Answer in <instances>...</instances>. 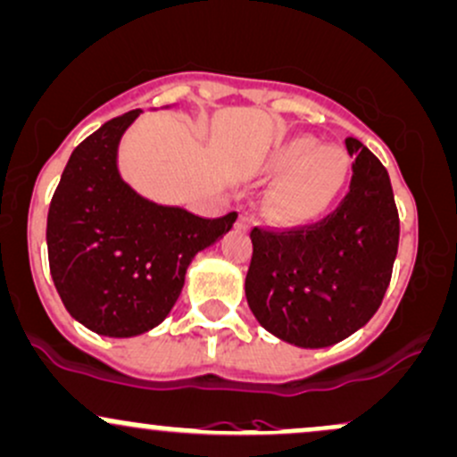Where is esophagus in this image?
I'll list each match as a JSON object with an SVG mask.
<instances>
[{
    "label": "esophagus",
    "mask_w": 457,
    "mask_h": 457,
    "mask_svg": "<svg viewBox=\"0 0 457 457\" xmlns=\"http://www.w3.org/2000/svg\"><path fill=\"white\" fill-rule=\"evenodd\" d=\"M238 225L240 228H252V217H249V214H240L238 217Z\"/></svg>",
    "instance_id": "esophagus-1"
}]
</instances>
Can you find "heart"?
Returning <instances> with one entry per match:
<instances>
[{"label":"heart","instance_id":"heart-1","mask_svg":"<svg viewBox=\"0 0 457 457\" xmlns=\"http://www.w3.org/2000/svg\"><path fill=\"white\" fill-rule=\"evenodd\" d=\"M279 171H290L278 190L279 212L293 220L319 217L343 187L345 162L332 147H314L297 138L278 149L273 158Z\"/></svg>","mask_w":457,"mask_h":457}]
</instances>
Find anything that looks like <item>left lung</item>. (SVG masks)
Listing matches in <instances>:
<instances>
[{
	"instance_id": "left-lung-1",
	"label": "left lung",
	"mask_w": 457,
	"mask_h": 457,
	"mask_svg": "<svg viewBox=\"0 0 457 457\" xmlns=\"http://www.w3.org/2000/svg\"><path fill=\"white\" fill-rule=\"evenodd\" d=\"M351 182L317 223L252 229L245 293L264 329L305 349L329 347L378 312L399 249V212L388 171L347 138Z\"/></svg>"
}]
</instances>
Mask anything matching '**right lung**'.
I'll return each mask as SVG.
<instances>
[{"mask_svg": "<svg viewBox=\"0 0 457 457\" xmlns=\"http://www.w3.org/2000/svg\"><path fill=\"white\" fill-rule=\"evenodd\" d=\"M140 114L110 119L73 149L49 204L47 253L64 308L93 332L128 338L171 312L195 253L238 212L204 219L143 199L117 171V147Z\"/></svg>", "mask_w": 457, "mask_h": 457, "instance_id": "obj_1", "label": "right lung"}]
</instances>
